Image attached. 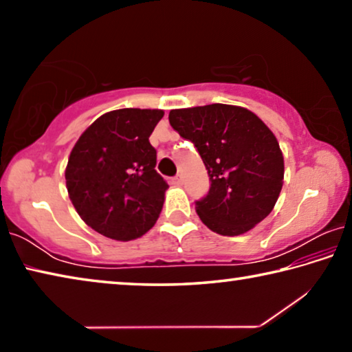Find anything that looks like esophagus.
Here are the masks:
<instances>
[{"label": "esophagus", "mask_w": 352, "mask_h": 352, "mask_svg": "<svg viewBox=\"0 0 352 352\" xmlns=\"http://www.w3.org/2000/svg\"><path fill=\"white\" fill-rule=\"evenodd\" d=\"M170 183L174 184V186H182V184H183V178H182V175H175V177L172 178V180H170Z\"/></svg>", "instance_id": "34e87169"}]
</instances>
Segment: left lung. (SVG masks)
I'll return each mask as SVG.
<instances>
[{
  "mask_svg": "<svg viewBox=\"0 0 352 352\" xmlns=\"http://www.w3.org/2000/svg\"><path fill=\"white\" fill-rule=\"evenodd\" d=\"M169 122L194 142L211 188L195 201L208 228L239 236L275 208L284 180V157L276 136L253 111L228 104L170 110Z\"/></svg>",
  "mask_w": 352,
  "mask_h": 352,
  "instance_id": "obj_1",
  "label": "left lung"
}]
</instances>
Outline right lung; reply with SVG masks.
<instances>
[{"label":"right lung","instance_id":"1","mask_svg":"<svg viewBox=\"0 0 352 352\" xmlns=\"http://www.w3.org/2000/svg\"><path fill=\"white\" fill-rule=\"evenodd\" d=\"M163 116L158 109L104 113L71 151L65 169L69 200L99 234L133 241L158 220L169 186L155 170L148 136Z\"/></svg>","mask_w":352,"mask_h":352}]
</instances>
